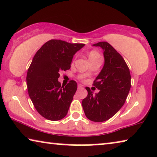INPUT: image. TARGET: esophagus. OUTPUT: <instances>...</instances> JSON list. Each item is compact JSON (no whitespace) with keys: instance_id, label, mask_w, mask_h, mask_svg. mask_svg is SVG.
<instances>
[{"instance_id":"esophagus-1","label":"esophagus","mask_w":157,"mask_h":157,"mask_svg":"<svg viewBox=\"0 0 157 157\" xmlns=\"http://www.w3.org/2000/svg\"><path fill=\"white\" fill-rule=\"evenodd\" d=\"M83 86L82 84H78V88H83Z\"/></svg>"}]
</instances>
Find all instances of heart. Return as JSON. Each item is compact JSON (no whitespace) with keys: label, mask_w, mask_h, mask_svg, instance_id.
I'll list each match as a JSON object with an SVG mask.
<instances>
[{"label":"heart","mask_w":157,"mask_h":157,"mask_svg":"<svg viewBox=\"0 0 157 157\" xmlns=\"http://www.w3.org/2000/svg\"><path fill=\"white\" fill-rule=\"evenodd\" d=\"M100 54L98 53L96 51L92 50L89 52L88 54V58L89 59H92V58H96V57H99Z\"/></svg>","instance_id":"obj_1"}]
</instances>
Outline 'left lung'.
I'll use <instances>...</instances> for the list:
<instances>
[{"label":"left lung","instance_id":"1","mask_svg":"<svg viewBox=\"0 0 157 157\" xmlns=\"http://www.w3.org/2000/svg\"><path fill=\"white\" fill-rule=\"evenodd\" d=\"M94 46L103 49L105 63L93 83L99 92L94 95L86 87L88 95L82 106L88 119L101 122L112 117L124 105L131 87V75L123 57L108 42H100Z\"/></svg>","mask_w":157,"mask_h":157}]
</instances>
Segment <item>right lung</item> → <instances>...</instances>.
Wrapping results in <instances>:
<instances>
[{"label": "right lung", "mask_w": 157, "mask_h": 157, "mask_svg": "<svg viewBox=\"0 0 157 157\" xmlns=\"http://www.w3.org/2000/svg\"><path fill=\"white\" fill-rule=\"evenodd\" d=\"M84 45L53 39L34 56L27 74L28 94L36 110L46 119L56 121L67 115L77 83L71 80L62 86L58 81L59 72L71 68L75 53Z\"/></svg>", "instance_id": "1"}]
</instances>
